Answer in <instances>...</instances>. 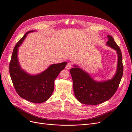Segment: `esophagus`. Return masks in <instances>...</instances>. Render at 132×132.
I'll return each instance as SVG.
<instances>
[{
  "label": "esophagus",
  "instance_id": "1",
  "mask_svg": "<svg viewBox=\"0 0 132 132\" xmlns=\"http://www.w3.org/2000/svg\"><path fill=\"white\" fill-rule=\"evenodd\" d=\"M72 68V65H71V63H68L67 64V65H66V67H65V68L67 69H70L71 68Z\"/></svg>",
  "mask_w": 132,
  "mask_h": 132
}]
</instances>
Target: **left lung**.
Segmentation results:
<instances>
[{
	"instance_id": "obj_1",
	"label": "left lung",
	"mask_w": 132,
	"mask_h": 132,
	"mask_svg": "<svg viewBox=\"0 0 132 132\" xmlns=\"http://www.w3.org/2000/svg\"><path fill=\"white\" fill-rule=\"evenodd\" d=\"M106 45L117 52V71L111 79L97 81L78 65L70 69L73 80V92L77 100L81 103L97 105L109 100L117 91L123 74L121 52L112 36L108 35Z\"/></svg>"
}]
</instances>
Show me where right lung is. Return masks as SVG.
<instances>
[{
  "mask_svg": "<svg viewBox=\"0 0 132 132\" xmlns=\"http://www.w3.org/2000/svg\"><path fill=\"white\" fill-rule=\"evenodd\" d=\"M27 32L15 45L10 63V73L13 86L22 98L31 102L41 103L46 101L52 95L54 88V81L64 69L67 62L53 64L45 71L37 75H30L23 70L18 60V50L29 33Z\"/></svg>",
  "mask_w": 132,
  "mask_h": 132,
  "instance_id": "add662e5",
  "label": "right lung"
}]
</instances>
